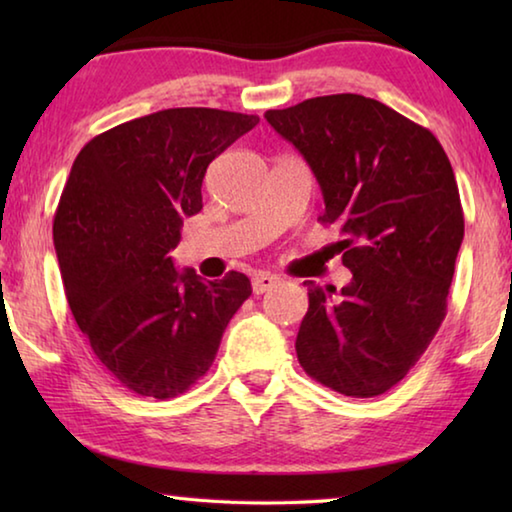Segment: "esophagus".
<instances>
[{
	"instance_id": "1",
	"label": "esophagus",
	"mask_w": 512,
	"mask_h": 512,
	"mask_svg": "<svg viewBox=\"0 0 512 512\" xmlns=\"http://www.w3.org/2000/svg\"><path fill=\"white\" fill-rule=\"evenodd\" d=\"M280 282H282V280H280V277H277V275L259 271V273L253 275V291L257 293V296H262V293L271 291V289L277 287V284H280Z\"/></svg>"
}]
</instances>
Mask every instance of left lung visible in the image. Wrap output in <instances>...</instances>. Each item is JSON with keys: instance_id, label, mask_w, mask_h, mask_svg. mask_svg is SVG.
<instances>
[{"instance_id": "8db88e82", "label": "left lung", "mask_w": 512, "mask_h": 512, "mask_svg": "<svg viewBox=\"0 0 512 512\" xmlns=\"http://www.w3.org/2000/svg\"><path fill=\"white\" fill-rule=\"evenodd\" d=\"M266 121L302 153L345 237L352 282L309 289L296 352L311 379L348 397L402 381L447 314L463 241L454 169L429 128L361 94L314 97Z\"/></svg>"}]
</instances>
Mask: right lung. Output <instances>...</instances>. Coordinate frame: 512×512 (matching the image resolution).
<instances>
[{"label": "right lung", "mask_w": 512, "mask_h": 512, "mask_svg": "<svg viewBox=\"0 0 512 512\" xmlns=\"http://www.w3.org/2000/svg\"><path fill=\"white\" fill-rule=\"evenodd\" d=\"M257 115L169 108L83 146L54 216L65 296L92 352L121 386L169 400L205 377L253 287L244 273H178L169 250L203 210L210 162Z\"/></svg>", "instance_id": "add662e5"}]
</instances>
